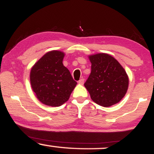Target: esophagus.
Listing matches in <instances>:
<instances>
[{
	"instance_id": "34e87169",
	"label": "esophagus",
	"mask_w": 154,
	"mask_h": 154,
	"mask_svg": "<svg viewBox=\"0 0 154 154\" xmlns=\"http://www.w3.org/2000/svg\"><path fill=\"white\" fill-rule=\"evenodd\" d=\"M84 82H85V79H83V78H82V79H80L78 81V83H79V85H83V84H84Z\"/></svg>"
}]
</instances>
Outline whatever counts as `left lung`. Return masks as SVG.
Here are the masks:
<instances>
[{
  "instance_id": "1",
  "label": "left lung",
  "mask_w": 154,
  "mask_h": 154,
  "mask_svg": "<svg viewBox=\"0 0 154 154\" xmlns=\"http://www.w3.org/2000/svg\"><path fill=\"white\" fill-rule=\"evenodd\" d=\"M89 59L91 73L84 85L91 99L104 107L119 103L128 88L129 79L125 69L107 54L91 55Z\"/></svg>"
}]
</instances>
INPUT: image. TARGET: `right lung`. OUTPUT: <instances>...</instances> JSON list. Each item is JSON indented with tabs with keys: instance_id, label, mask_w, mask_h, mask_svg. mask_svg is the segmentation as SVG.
I'll return each instance as SVG.
<instances>
[{
	"instance_id": "add662e5",
	"label": "right lung",
	"mask_w": 154,
	"mask_h": 154,
	"mask_svg": "<svg viewBox=\"0 0 154 154\" xmlns=\"http://www.w3.org/2000/svg\"><path fill=\"white\" fill-rule=\"evenodd\" d=\"M64 53L51 51L45 54L31 69L32 91L41 103L60 106L69 98L77 82L62 61Z\"/></svg>"
}]
</instances>
